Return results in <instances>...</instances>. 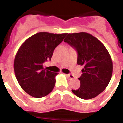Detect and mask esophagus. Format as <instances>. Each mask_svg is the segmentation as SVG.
<instances>
[{
	"mask_svg": "<svg viewBox=\"0 0 123 123\" xmlns=\"http://www.w3.org/2000/svg\"><path fill=\"white\" fill-rule=\"evenodd\" d=\"M66 75H67V76L68 77H69V78H70V79H74V77H73V75H71V74H66Z\"/></svg>",
	"mask_w": 123,
	"mask_h": 123,
	"instance_id": "34e87169",
	"label": "esophagus"
}]
</instances>
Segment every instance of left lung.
I'll return each instance as SVG.
<instances>
[{
    "instance_id": "8db88e82",
    "label": "left lung",
    "mask_w": 123,
    "mask_h": 123,
    "mask_svg": "<svg viewBox=\"0 0 123 123\" xmlns=\"http://www.w3.org/2000/svg\"><path fill=\"white\" fill-rule=\"evenodd\" d=\"M64 41L77 52V64L84 66L79 78L80 87L72 90L80 98L89 100L101 93L108 85L113 62L108 51L95 36L85 32L69 33Z\"/></svg>"
}]
</instances>
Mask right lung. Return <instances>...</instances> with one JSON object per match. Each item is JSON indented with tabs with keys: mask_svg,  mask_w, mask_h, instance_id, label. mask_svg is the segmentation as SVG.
Wrapping results in <instances>:
<instances>
[{
	"mask_svg": "<svg viewBox=\"0 0 123 123\" xmlns=\"http://www.w3.org/2000/svg\"><path fill=\"white\" fill-rule=\"evenodd\" d=\"M68 33L40 32L28 38L19 48L14 60V71L22 89L36 98L52 92L58 74L44 69L43 64L51 60L54 49Z\"/></svg>",
	"mask_w": 123,
	"mask_h": 123,
	"instance_id": "obj_1",
	"label": "right lung"
}]
</instances>
